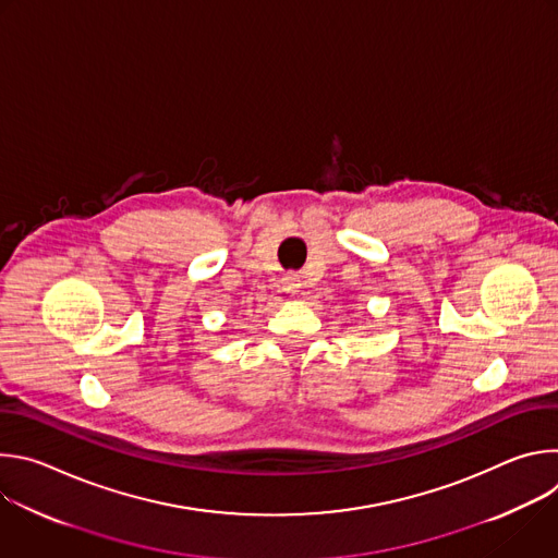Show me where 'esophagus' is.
Returning a JSON list of instances; mask_svg holds the SVG:
<instances>
[{
  "mask_svg": "<svg viewBox=\"0 0 558 558\" xmlns=\"http://www.w3.org/2000/svg\"><path fill=\"white\" fill-rule=\"evenodd\" d=\"M282 289H284L287 293H295V291H300V289H302V280H300V276H298V274H287V276L282 278Z\"/></svg>",
  "mask_w": 558,
  "mask_h": 558,
  "instance_id": "1",
  "label": "esophagus"
}]
</instances>
